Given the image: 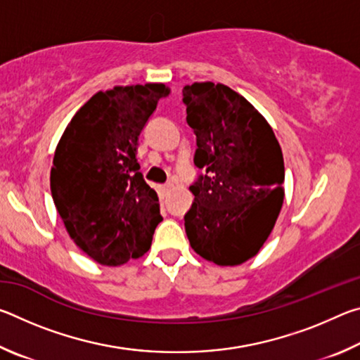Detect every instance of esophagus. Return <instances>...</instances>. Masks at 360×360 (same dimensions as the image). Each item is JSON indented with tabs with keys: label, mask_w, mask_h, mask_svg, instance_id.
<instances>
[{
	"label": "esophagus",
	"mask_w": 360,
	"mask_h": 360,
	"mask_svg": "<svg viewBox=\"0 0 360 360\" xmlns=\"http://www.w3.org/2000/svg\"><path fill=\"white\" fill-rule=\"evenodd\" d=\"M172 188H173V184H172V182H168V184L160 186V192H162L163 195H167L169 191H172Z\"/></svg>",
	"instance_id": "1"
}]
</instances>
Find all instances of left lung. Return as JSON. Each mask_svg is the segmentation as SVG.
<instances>
[{"mask_svg":"<svg viewBox=\"0 0 360 360\" xmlns=\"http://www.w3.org/2000/svg\"><path fill=\"white\" fill-rule=\"evenodd\" d=\"M187 124L197 136L184 216L195 252L221 266L254 257L270 236L284 200V160L271 127L245 96L224 84L182 89Z\"/></svg>","mask_w":360,"mask_h":360,"instance_id":"obj_1","label":"left lung"}]
</instances>
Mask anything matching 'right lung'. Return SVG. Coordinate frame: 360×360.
Segmentation results:
<instances>
[{
	"mask_svg": "<svg viewBox=\"0 0 360 360\" xmlns=\"http://www.w3.org/2000/svg\"><path fill=\"white\" fill-rule=\"evenodd\" d=\"M165 84L115 85L96 92L75 114L57 144L51 192L81 251L117 266L149 251L162 221L154 188L139 173L138 136Z\"/></svg>",
	"mask_w": 360,
	"mask_h": 360,
	"instance_id": "obj_1",
	"label": "right lung"
}]
</instances>
